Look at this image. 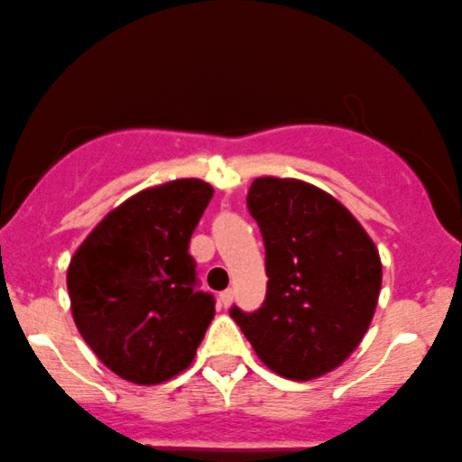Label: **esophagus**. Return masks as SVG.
Here are the masks:
<instances>
[{
	"label": "esophagus",
	"instance_id": "obj_1",
	"mask_svg": "<svg viewBox=\"0 0 462 462\" xmlns=\"http://www.w3.org/2000/svg\"><path fill=\"white\" fill-rule=\"evenodd\" d=\"M232 300H235V291H232V289H226V291H221L219 293V302H221V307H230L232 305Z\"/></svg>",
	"mask_w": 462,
	"mask_h": 462
}]
</instances>
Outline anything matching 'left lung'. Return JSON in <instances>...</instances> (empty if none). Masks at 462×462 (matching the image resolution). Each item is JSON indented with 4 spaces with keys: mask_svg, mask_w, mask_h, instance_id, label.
Returning a JSON list of instances; mask_svg holds the SVG:
<instances>
[{
    "mask_svg": "<svg viewBox=\"0 0 462 462\" xmlns=\"http://www.w3.org/2000/svg\"><path fill=\"white\" fill-rule=\"evenodd\" d=\"M247 208L265 243L267 293L232 320L273 373L307 382L362 342L382 289L379 252L331 195L298 180L258 177Z\"/></svg>",
    "mask_w": 462,
    "mask_h": 462,
    "instance_id": "left-lung-1",
    "label": "left lung"
}]
</instances>
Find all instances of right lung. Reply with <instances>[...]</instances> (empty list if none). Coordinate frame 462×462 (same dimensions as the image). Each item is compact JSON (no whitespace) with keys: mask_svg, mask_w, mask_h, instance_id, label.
<instances>
[{"mask_svg":"<svg viewBox=\"0 0 462 462\" xmlns=\"http://www.w3.org/2000/svg\"><path fill=\"white\" fill-rule=\"evenodd\" d=\"M212 197L201 180L142 190L111 210L68 270L72 316L100 362L134 383L181 373L215 316L189 243Z\"/></svg>","mask_w":462,"mask_h":462,"instance_id":"right-lung-1","label":"right lung"}]
</instances>
